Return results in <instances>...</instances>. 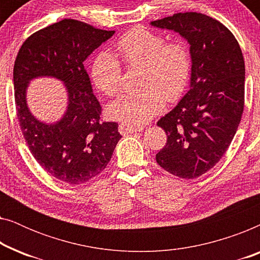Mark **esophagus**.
Listing matches in <instances>:
<instances>
[{
	"label": "esophagus",
	"mask_w": 260,
	"mask_h": 260,
	"mask_svg": "<svg viewBox=\"0 0 260 260\" xmlns=\"http://www.w3.org/2000/svg\"><path fill=\"white\" fill-rule=\"evenodd\" d=\"M143 129H144L143 126H135V125H130V124H126V123L119 124V127H118L119 133L122 135L138 133V131H142Z\"/></svg>",
	"instance_id": "1"
}]
</instances>
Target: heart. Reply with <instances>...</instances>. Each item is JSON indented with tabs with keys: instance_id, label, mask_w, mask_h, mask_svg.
Listing matches in <instances>:
<instances>
[{
	"instance_id": "heart-1",
	"label": "heart",
	"mask_w": 260,
	"mask_h": 260,
	"mask_svg": "<svg viewBox=\"0 0 260 260\" xmlns=\"http://www.w3.org/2000/svg\"><path fill=\"white\" fill-rule=\"evenodd\" d=\"M116 52L127 67L141 66V90L124 94L108 106L109 116L130 124H144L165 106V99L177 101L190 78L191 58L182 41L167 42L166 38L142 27L126 31L116 42ZM95 86L106 95L119 93L123 84L122 66L109 52L95 56L91 66Z\"/></svg>"
}]
</instances>
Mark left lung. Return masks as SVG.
<instances>
[{"instance_id": "left-lung-1", "label": "left lung", "mask_w": 260, "mask_h": 260, "mask_svg": "<svg viewBox=\"0 0 260 260\" xmlns=\"http://www.w3.org/2000/svg\"><path fill=\"white\" fill-rule=\"evenodd\" d=\"M150 24L189 45V90L157 122L168 138L156 161L173 175L194 179L220 161L237 133L244 111L243 53L234 35L205 14L177 13Z\"/></svg>"}]
</instances>
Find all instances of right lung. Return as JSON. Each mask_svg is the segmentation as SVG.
Here are the masks:
<instances>
[{"label":"right lung","mask_w":260,"mask_h":260,"mask_svg":"<svg viewBox=\"0 0 260 260\" xmlns=\"http://www.w3.org/2000/svg\"><path fill=\"white\" fill-rule=\"evenodd\" d=\"M113 34L63 19L30 35L17 53L13 80L23 137L39 165L66 183L80 184L101 174L122 138L118 124L101 122L102 106L84 67ZM38 77H53L66 87L67 109L55 122L37 119L27 106V87Z\"/></svg>","instance_id":"1"}]
</instances>
